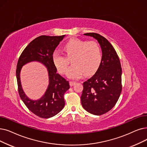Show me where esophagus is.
Here are the masks:
<instances>
[{"label":"esophagus","mask_w":147,"mask_h":147,"mask_svg":"<svg viewBox=\"0 0 147 147\" xmlns=\"http://www.w3.org/2000/svg\"><path fill=\"white\" fill-rule=\"evenodd\" d=\"M75 84H76V82H74V81H70L69 82V85L71 86H74Z\"/></svg>","instance_id":"esophagus-1"}]
</instances>
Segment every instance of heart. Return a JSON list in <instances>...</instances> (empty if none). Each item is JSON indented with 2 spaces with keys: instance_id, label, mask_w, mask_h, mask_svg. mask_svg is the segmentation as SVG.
Wrapping results in <instances>:
<instances>
[{
  "instance_id": "obj_1",
  "label": "heart",
  "mask_w": 147,
  "mask_h": 147,
  "mask_svg": "<svg viewBox=\"0 0 147 147\" xmlns=\"http://www.w3.org/2000/svg\"><path fill=\"white\" fill-rule=\"evenodd\" d=\"M67 58H71L73 65L67 71L69 79H79L85 74H89L96 71L102 60L101 50L99 44L93 41H87L78 38L71 39L63 46ZM52 60L58 71L64 73L67 69L68 60L60 51L55 50Z\"/></svg>"
}]
</instances>
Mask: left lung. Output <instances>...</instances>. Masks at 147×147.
<instances>
[{"label": "left lung", "mask_w": 147, "mask_h": 147, "mask_svg": "<svg viewBox=\"0 0 147 147\" xmlns=\"http://www.w3.org/2000/svg\"><path fill=\"white\" fill-rule=\"evenodd\" d=\"M84 35L97 40L102 60L97 72L83 84L81 103L89 113L101 115L112 109L120 96L122 69L115 50L107 39L96 33Z\"/></svg>", "instance_id": "1"}]
</instances>
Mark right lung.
<instances>
[{"label":"right lung","instance_id":"right-lung-1","mask_svg":"<svg viewBox=\"0 0 147 147\" xmlns=\"http://www.w3.org/2000/svg\"><path fill=\"white\" fill-rule=\"evenodd\" d=\"M65 35H41L32 41L24 49L18 59L16 77L18 93L24 105L36 115L49 118L60 112L65 106L63 95L69 88V82L57 73L52 60V55ZM31 61L42 63L48 69L49 85L43 96L38 100L29 99L24 93L21 84L20 73L22 67Z\"/></svg>","mask_w":147,"mask_h":147}]
</instances>
